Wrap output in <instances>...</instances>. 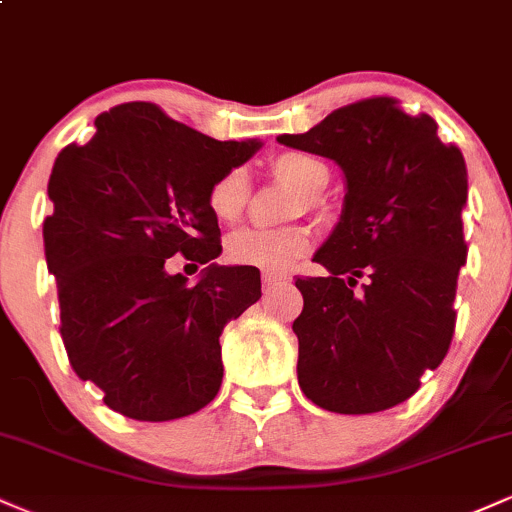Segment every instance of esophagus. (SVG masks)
<instances>
[{"instance_id":"1","label":"esophagus","mask_w":512,"mask_h":512,"mask_svg":"<svg viewBox=\"0 0 512 512\" xmlns=\"http://www.w3.org/2000/svg\"><path fill=\"white\" fill-rule=\"evenodd\" d=\"M281 284H286V276H281V274H262V289H264V293H269L272 289H276V286H281Z\"/></svg>"}]
</instances>
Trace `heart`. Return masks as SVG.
Segmentation results:
<instances>
[{
    "instance_id": "heart-1",
    "label": "heart",
    "mask_w": 512,
    "mask_h": 512,
    "mask_svg": "<svg viewBox=\"0 0 512 512\" xmlns=\"http://www.w3.org/2000/svg\"><path fill=\"white\" fill-rule=\"evenodd\" d=\"M269 170L276 180L286 182L301 195L305 211L320 209V195L330 182V168L320 158L303 151H281L272 156ZM250 202V178L243 168H233L211 182L207 204L216 221L236 223ZM310 231L303 226L286 228H248L228 240L226 257L240 267L262 269V272H286L301 257L308 255Z\"/></svg>"
}]
</instances>
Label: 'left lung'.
I'll use <instances>...</instances> for the list:
<instances>
[{
  "label": "left lung",
  "mask_w": 512,
  "mask_h": 512,
  "mask_svg": "<svg viewBox=\"0 0 512 512\" xmlns=\"http://www.w3.org/2000/svg\"><path fill=\"white\" fill-rule=\"evenodd\" d=\"M276 139L332 158L346 175L342 221L313 257L327 274L296 279L298 385L334 414L397 407L443 363L455 334L467 262L462 151L440 142L431 115H407L390 96Z\"/></svg>",
  "instance_id": "1"
}]
</instances>
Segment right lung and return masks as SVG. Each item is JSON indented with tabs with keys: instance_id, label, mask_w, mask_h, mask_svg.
Wrapping results in <instances>:
<instances>
[{
	"instance_id": "1",
	"label": "right lung",
	"mask_w": 512,
	"mask_h": 512,
	"mask_svg": "<svg viewBox=\"0 0 512 512\" xmlns=\"http://www.w3.org/2000/svg\"><path fill=\"white\" fill-rule=\"evenodd\" d=\"M260 142H216L170 120L154 103L115 105L84 146L57 156L43 223L57 281L60 334L81 380L137 421L195 414L223 378L219 337L260 301V272L219 267V221L209 187ZM207 263L187 287L169 257Z\"/></svg>"
}]
</instances>
